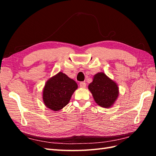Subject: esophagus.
<instances>
[{"label":"esophagus","mask_w":156,"mask_h":156,"mask_svg":"<svg viewBox=\"0 0 156 156\" xmlns=\"http://www.w3.org/2000/svg\"><path fill=\"white\" fill-rule=\"evenodd\" d=\"M86 86H87V84H86L85 82H80V87L81 88H85Z\"/></svg>","instance_id":"34e87169"}]
</instances>
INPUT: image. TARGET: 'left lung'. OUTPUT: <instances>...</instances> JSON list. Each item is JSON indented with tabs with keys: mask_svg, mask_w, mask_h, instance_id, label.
Returning a JSON list of instances; mask_svg holds the SVG:
<instances>
[{
	"mask_svg": "<svg viewBox=\"0 0 156 156\" xmlns=\"http://www.w3.org/2000/svg\"><path fill=\"white\" fill-rule=\"evenodd\" d=\"M88 89L96 102L102 107H110L119 95L117 85L102 72L94 76L93 81L88 86Z\"/></svg>",
	"mask_w": 156,
	"mask_h": 156,
	"instance_id": "left-lung-1",
	"label": "left lung"
}]
</instances>
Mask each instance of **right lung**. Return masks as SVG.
I'll return each instance as SVG.
<instances>
[{"mask_svg":"<svg viewBox=\"0 0 156 156\" xmlns=\"http://www.w3.org/2000/svg\"><path fill=\"white\" fill-rule=\"evenodd\" d=\"M77 88L74 80L62 72H59L46 82L43 92L45 106L51 110L59 111L68 105Z\"/></svg>","mask_w":156,"mask_h":156,"instance_id":"right-lung-1","label":"right lung"}]
</instances>
